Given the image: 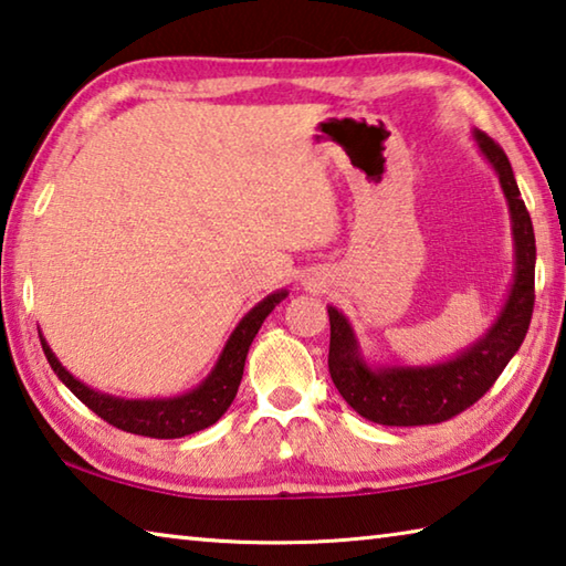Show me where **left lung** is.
Wrapping results in <instances>:
<instances>
[{"instance_id":"left-lung-1","label":"left lung","mask_w":566,"mask_h":566,"mask_svg":"<svg viewBox=\"0 0 566 566\" xmlns=\"http://www.w3.org/2000/svg\"><path fill=\"white\" fill-rule=\"evenodd\" d=\"M474 139L486 161L500 175L510 205L516 270L500 317L482 339L459 352L454 359L432 367H377L364 361L357 337L334 306L329 312V375L344 401L364 419L387 427L439 424L482 399L522 347L534 310V229L516 187L504 149L484 132Z\"/></svg>"}]
</instances>
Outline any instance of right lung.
<instances>
[{
	"label": "right lung",
	"mask_w": 566,
	"mask_h": 566,
	"mask_svg": "<svg viewBox=\"0 0 566 566\" xmlns=\"http://www.w3.org/2000/svg\"><path fill=\"white\" fill-rule=\"evenodd\" d=\"M286 296V290L274 292L270 296L249 310L242 322L237 324L232 337L227 339L222 354L214 364V369L209 371V377L202 385L195 387L187 395L169 397V399H122L112 395H102V391L92 389L84 385V381L74 379L70 371H66L60 359L54 357L50 344L42 339V349L46 354V361L54 369V375L60 377L66 387H70L72 395L87 405L94 415L109 421L112 427L122 429V432L129 434H142L151 439H177L187 437L195 432H202V429L212 427L214 421L224 415L237 397L239 381L244 375V359L247 352L252 347V342L260 332L262 322L270 317L274 310Z\"/></svg>",
	"instance_id": "obj_1"
}]
</instances>
